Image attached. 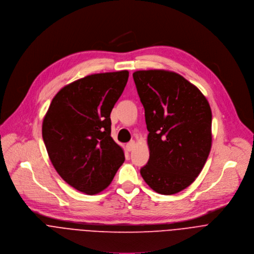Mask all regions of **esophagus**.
<instances>
[{
  "instance_id": "obj_1",
  "label": "esophagus",
  "mask_w": 254,
  "mask_h": 254,
  "mask_svg": "<svg viewBox=\"0 0 254 254\" xmlns=\"http://www.w3.org/2000/svg\"><path fill=\"white\" fill-rule=\"evenodd\" d=\"M135 146H136V143H135L134 141H131V142H129V143L126 145V149L130 152V151H132V150L135 148Z\"/></svg>"
}]
</instances>
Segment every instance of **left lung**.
I'll return each instance as SVG.
<instances>
[{
    "label": "left lung",
    "mask_w": 254,
    "mask_h": 254,
    "mask_svg": "<svg viewBox=\"0 0 254 254\" xmlns=\"http://www.w3.org/2000/svg\"><path fill=\"white\" fill-rule=\"evenodd\" d=\"M133 79L149 132L150 156L141 176L157 193H178L196 179L208 158L209 103L196 86L174 72L136 71Z\"/></svg>",
    "instance_id": "1"
}]
</instances>
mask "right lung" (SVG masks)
<instances>
[{
	"label": "right lung",
	"instance_id": "add662e5",
	"mask_svg": "<svg viewBox=\"0 0 254 254\" xmlns=\"http://www.w3.org/2000/svg\"><path fill=\"white\" fill-rule=\"evenodd\" d=\"M128 77L124 70L79 79L56 94L44 117L42 135L51 162L83 193L107 188L125 160L111 137L110 114Z\"/></svg>",
	"mask_w": 254,
	"mask_h": 254
}]
</instances>
